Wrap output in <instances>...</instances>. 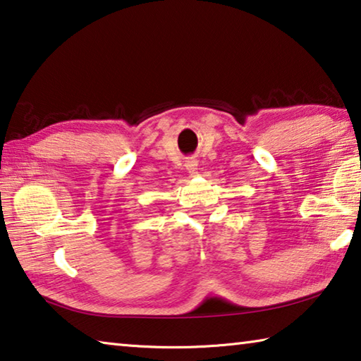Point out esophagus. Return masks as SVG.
<instances>
[{
  "label": "esophagus",
  "mask_w": 361,
  "mask_h": 361,
  "mask_svg": "<svg viewBox=\"0 0 361 361\" xmlns=\"http://www.w3.org/2000/svg\"><path fill=\"white\" fill-rule=\"evenodd\" d=\"M185 167L188 170V173L191 176H195L197 175V161H195L194 157H189L185 161Z\"/></svg>",
  "instance_id": "obj_1"
}]
</instances>
